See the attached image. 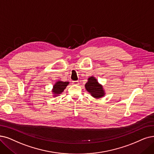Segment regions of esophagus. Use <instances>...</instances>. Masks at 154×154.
Masks as SVG:
<instances>
[{"mask_svg":"<svg viewBox=\"0 0 154 154\" xmlns=\"http://www.w3.org/2000/svg\"><path fill=\"white\" fill-rule=\"evenodd\" d=\"M72 84H73V85H78L79 84V83L78 81H73V82H72Z\"/></svg>","mask_w":154,"mask_h":154,"instance_id":"1","label":"esophagus"}]
</instances>
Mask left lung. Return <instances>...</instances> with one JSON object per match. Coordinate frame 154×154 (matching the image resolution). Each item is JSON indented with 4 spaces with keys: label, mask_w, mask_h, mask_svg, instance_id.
<instances>
[{
    "label": "left lung",
    "mask_w": 154,
    "mask_h": 154,
    "mask_svg": "<svg viewBox=\"0 0 154 154\" xmlns=\"http://www.w3.org/2000/svg\"><path fill=\"white\" fill-rule=\"evenodd\" d=\"M85 87L88 93L95 98H102L106 94L102 85L98 83L97 79L94 76H90L88 78V82Z\"/></svg>",
    "instance_id": "left-lung-1"
}]
</instances>
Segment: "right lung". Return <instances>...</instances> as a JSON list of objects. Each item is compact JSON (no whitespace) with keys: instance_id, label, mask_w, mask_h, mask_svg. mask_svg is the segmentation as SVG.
I'll return each instance as SVG.
<instances>
[{"instance_id":"1","label":"right lung","mask_w":154,"mask_h":154,"mask_svg":"<svg viewBox=\"0 0 154 154\" xmlns=\"http://www.w3.org/2000/svg\"><path fill=\"white\" fill-rule=\"evenodd\" d=\"M69 84V82L57 81L53 86L52 92L53 93V97H57L64 91L67 85Z\"/></svg>"}]
</instances>
